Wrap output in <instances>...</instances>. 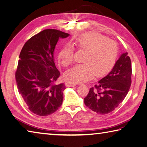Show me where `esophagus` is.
I'll return each instance as SVG.
<instances>
[{"instance_id":"esophagus-1","label":"esophagus","mask_w":147,"mask_h":147,"mask_svg":"<svg viewBox=\"0 0 147 147\" xmlns=\"http://www.w3.org/2000/svg\"><path fill=\"white\" fill-rule=\"evenodd\" d=\"M77 85L76 83H74V82H68L66 83V86H67L68 87H73V86H76Z\"/></svg>"}]
</instances>
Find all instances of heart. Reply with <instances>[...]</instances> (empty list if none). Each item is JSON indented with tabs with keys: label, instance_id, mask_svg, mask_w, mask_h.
I'll use <instances>...</instances> for the list:
<instances>
[{
	"label": "heart",
	"instance_id": "heart-1",
	"mask_svg": "<svg viewBox=\"0 0 147 147\" xmlns=\"http://www.w3.org/2000/svg\"><path fill=\"white\" fill-rule=\"evenodd\" d=\"M79 51H85L82 58L84 64L75 66L67 70L65 77L70 82H86L95 76H106L112 70L117 59L118 47L111 40L96 32L81 35L74 41ZM74 48L66 44L58 53V61L63 66H68L73 61Z\"/></svg>",
	"mask_w": 147,
	"mask_h": 147
}]
</instances>
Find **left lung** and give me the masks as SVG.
<instances>
[{
  "instance_id": "8db88e82",
  "label": "left lung",
  "mask_w": 147,
  "mask_h": 147,
  "mask_svg": "<svg viewBox=\"0 0 147 147\" xmlns=\"http://www.w3.org/2000/svg\"><path fill=\"white\" fill-rule=\"evenodd\" d=\"M125 52L115 63L111 71L91 88L84 104L93 111L106 115L114 111L125 98L131 84L132 66Z\"/></svg>"
}]
</instances>
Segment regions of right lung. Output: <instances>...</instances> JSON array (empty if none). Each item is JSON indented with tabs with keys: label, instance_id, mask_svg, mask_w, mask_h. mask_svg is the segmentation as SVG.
Here are the masks:
<instances>
[{
	"label": "right lung",
	"instance_id": "1",
	"mask_svg": "<svg viewBox=\"0 0 147 147\" xmlns=\"http://www.w3.org/2000/svg\"><path fill=\"white\" fill-rule=\"evenodd\" d=\"M69 35L56 29L43 30L30 38L20 52L16 84L29 109L36 115H51L63 103L65 86L55 84L60 73L55 65L54 52L59 38Z\"/></svg>",
	"mask_w": 147,
	"mask_h": 147
}]
</instances>
